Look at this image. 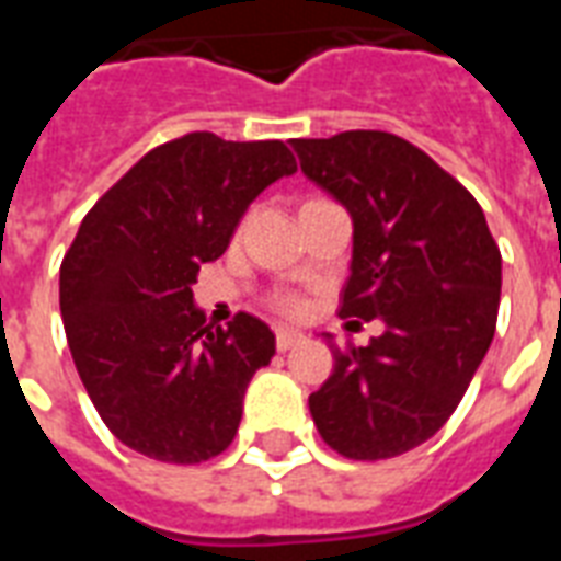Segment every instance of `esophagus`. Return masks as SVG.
Masks as SVG:
<instances>
[{
    "instance_id": "1",
    "label": "esophagus",
    "mask_w": 561,
    "mask_h": 561,
    "mask_svg": "<svg viewBox=\"0 0 561 561\" xmlns=\"http://www.w3.org/2000/svg\"><path fill=\"white\" fill-rule=\"evenodd\" d=\"M304 340H306L304 333L282 328L279 333H276V348H279V352H288V348H294V345H300V342H304Z\"/></svg>"
}]
</instances>
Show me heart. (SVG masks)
I'll use <instances>...</instances> for the list:
<instances>
[{
	"label": "heart",
	"instance_id": "obj_1",
	"mask_svg": "<svg viewBox=\"0 0 561 561\" xmlns=\"http://www.w3.org/2000/svg\"><path fill=\"white\" fill-rule=\"evenodd\" d=\"M282 306H285V309H297V300H291V297H288V300H282Z\"/></svg>",
	"mask_w": 561,
	"mask_h": 561
}]
</instances>
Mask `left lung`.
<instances>
[{"instance_id": "left-lung-1", "label": "left lung", "mask_w": 561, "mask_h": 561, "mask_svg": "<svg viewBox=\"0 0 561 561\" xmlns=\"http://www.w3.org/2000/svg\"><path fill=\"white\" fill-rule=\"evenodd\" d=\"M304 173L348 209L342 318H381L366 348H333L309 397L318 433L348 459H390L433 438L490 348L502 255L481 204L423 149L388 131L294 140Z\"/></svg>"}]
</instances>
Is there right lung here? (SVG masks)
<instances>
[{
  "label": "right lung",
  "instance_id": "obj_1",
  "mask_svg": "<svg viewBox=\"0 0 561 561\" xmlns=\"http://www.w3.org/2000/svg\"><path fill=\"white\" fill-rule=\"evenodd\" d=\"M294 171L282 140L192 131L149 149L80 221L59 267L62 324L95 412L131 450L195 466L233 442L276 336L245 312L207 324L192 285L249 204Z\"/></svg>",
  "mask_w": 561,
  "mask_h": 561
}]
</instances>
